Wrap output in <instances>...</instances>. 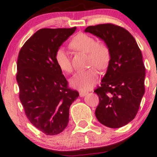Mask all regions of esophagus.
Returning a JSON list of instances; mask_svg holds the SVG:
<instances>
[{
  "instance_id": "34e87169",
  "label": "esophagus",
  "mask_w": 157,
  "mask_h": 157,
  "mask_svg": "<svg viewBox=\"0 0 157 157\" xmlns=\"http://www.w3.org/2000/svg\"><path fill=\"white\" fill-rule=\"evenodd\" d=\"M86 92H81L80 93H79V95H80V97H84L85 95H86Z\"/></svg>"
}]
</instances>
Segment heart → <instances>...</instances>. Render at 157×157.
<instances>
[{"label": "heart", "mask_w": 157, "mask_h": 157, "mask_svg": "<svg viewBox=\"0 0 157 157\" xmlns=\"http://www.w3.org/2000/svg\"><path fill=\"white\" fill-rule=\"evenodd\" d=\"M70 47L78 52L87 54L90 65H95L100 70L105 69L111 60V51L107 44L97 42L95 38L86 33H78L70 42ZM55 61L63 72H72L73 67L67 53L63 48L56 51ZM99 72L95 67L76 73L71 80L73 87L83 91L92 89L99 79Z\"/></svg>", "instance_id": "heart-1"}]
</instances>
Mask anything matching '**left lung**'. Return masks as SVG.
Returning a JSON list of instances; mask_svg holds the SVG:
<instances>
[{"label":"left lung","instance_id":"obj_1","mask_svg":"<svg viewBox=\"0 0 157 157\" xmlns=\"http://www.w3.org/2000/svg\"><path fill=\"white\" fill-rule=\"evenodd\" d=\"M84 32L100 38L111 51L101 86L94 91L100 101L95 116L102 124L119 128L134 119L144 94L142 53L134 37L121 27L101 24L89 26Z\"/></svg>","mask_w":157,"mask_h":157}]
</instances>
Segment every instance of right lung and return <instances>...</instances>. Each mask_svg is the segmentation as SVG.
<instances>
[{
  "mask_svg": "<svg viewBox=\"0 0 157 157\" xmlns=\"http://www.w3.org/2000/svg\"><path fill=\"white\" fill-rule=\"evenodd\" d=\"M73 28H43L35 33L19 51L17 81L19 99L33 125L46 135L63 132L69 121L70 106L78 92L67 82L55 61L59 46Z\"/></svg>",
  "mask_w": 157,
  "mask_h": 157,
  "instance_id": "right-lung-1",
  "label": "right lung"
}]
</instances>
